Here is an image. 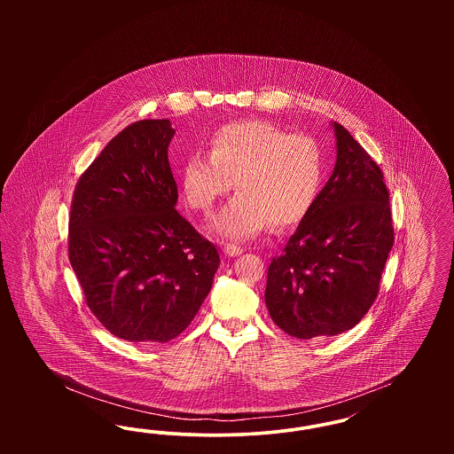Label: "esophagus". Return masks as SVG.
Listing matches in <instances>:
<instances>
[{
  "mask_svg": "<svg viewBox=\"0 0 454 454\" xmlns=\"http://www.w3.org/2000/svg\"><path fill=\"white\" fill-rule=\"evenodd\" d=\"M224 254L228 255V257H238L241 252H243V248L241 247H237V245H233V243H228V245H224Z\"/></svg>",
  "mask_w": 454,
  "mask_h": 454,
  "instance_id": "1",
  "label": "esophagus"
}]
</instances>
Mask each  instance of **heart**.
Returning <instances> with one entry per match:
<instances>
[{"label": "heart", "mask_w": 454, "mask_h": 454, "mask_svg": "<svg viewBox=\"0 0 454 454\" xmlns=\"http://www.w3.org/2000/svg\"><path fill=\"white\" fill-rule=\"evenodd\" d=\"M235 195L213 219V231L228 239L255 237L269 224L296 226L311 209L322 180L324 156L304 134H287L265 121H237L215 130L209 154L185 160L180 184L187 204L202 215L217 200Z\"/></svg>", "instance_id": "b5f03b06"}]
</instances>
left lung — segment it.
Returning a JSON list of instances; mask_svg holds the SVG:
<instances>
[{"label": "left lung", "instance_id": "left-lung-1", "mask_svg": "<svg viewBox=\"0 0 454 454\" xmlns=\"http://www.w3.org/2000/svg\"><path fill=\"white\" fill-rule=\"evenodd\" d=\"M333 173L267 272L270 318L302 340L342 333L363 320L395 241L380 165L342 124L333 122Z\"/></svg>", "mask_w": 454, "mask_h": 454}]
</instances>
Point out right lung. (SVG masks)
I'll return each instance as SVG.
<instances>
[{
  "label": "right lung",
  "instance_id": "1",
  "mask_svg": "<svg viewBox=\"0 0 454 454\" xmlns=\"http://www.w3.org/2000/svg\"><path fill=\"white\" fill-rule=\"evenodd\" d=\"M168 119L121 130L71 200L67 254L97 320L119 339L168 342L194 320L219 267L215 243L175 209Z\"/></svg>",
  "mask_w": 454,
  "mask_h": 454
}]
</instances>
